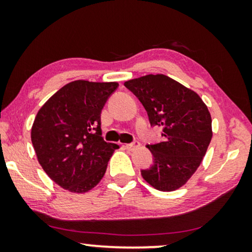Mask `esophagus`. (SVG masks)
Returning <instances> with one entry per match:
<instances>
[{"mask_svg":"<svg viewBox=\"0 0 252 252\" xmlns=\"http://www.w3.org/2000/svg\"><path fill=\"white\" fill-rule=\"evenodd\" d=\"M141 147V144L139 143V142H133V143H128V144H126L125 146V148L127 150H129V151H133V150H135V149H137V148H140Z\"/></svg>","mask_w":252,"mask_h":252,"instance_id":"34e87169","label":"esophagus"}]
</instances>
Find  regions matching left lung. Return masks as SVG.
Wrapping results in <instances>:
<instances>
[{
  "label": "left lung",
  "instance_id": "obj_1",
  "mask_svg": "<svg viewBox=\"0 0 252 252\" xmlns=\"http://www.w3.org/2000/svg\"><path fill=\"white\" fill-rule=\"evenodd\" d=\"M124 85L142 103L151 125L163 127V142L147 146L153 166L141 175L157 190H177L195 173L211 142L208 106L197 93L164 74L143 75Z\"/></svg>",
  "mask_w": 252,
  "mask_h": 252
}]
</instances>
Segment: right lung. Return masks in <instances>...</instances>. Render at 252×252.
<instances>
[{"label":"right lung","instance_id":"add662e5","mask_svg":"<svg viewBox=\"0 0 252 252\" xmlns=\"http://www.w3.org/2000/svg\"><path fill=\"white\" fill-rule=\"evenodd\" d=\"M117 87L118 82H68L37 111L31 129L37 161L65 190H92L119 148L101 136V111Z\"/></svg>","mask_w":252,"mask_h":252}]
</instances>
